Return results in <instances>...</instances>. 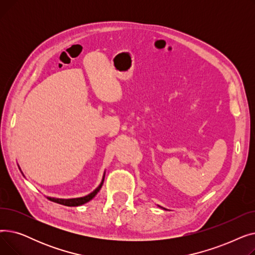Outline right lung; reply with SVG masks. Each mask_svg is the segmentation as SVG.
<instances>
[{
  "label": "right lung",
  "mask_w": 255,
  "mask_h": 255,
  "mask_svg": "<svg viewBox=\"0 0 255 255\" xmlns=\"http://www.w3.org/2000/svg\"><path fill=\"white\" fill-rule=\"evenodd\" d=\"M103 181H104V176H103V180H102L101 184L97 187L95 190H94L92 193H90L87 196L79 197V198H71V199H61V198H51V197H48V199L51 200V202H53V203L64 205V206H67V207H77V206H80V205H84V204L90 202V200L99 192V190L101 189V187L103 185Z\"/></svg>",
  "instance_id": "right-lung-1"
}]
</instances>
